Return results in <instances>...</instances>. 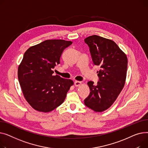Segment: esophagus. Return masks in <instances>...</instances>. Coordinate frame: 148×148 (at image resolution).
Masks as SVG:
<instances>
[{
	"label": "esophagus",
	"mask_w": 148,
	"mask_h": 148,
	"mask_svg": "<svg viewBox=\"0 0 148 148\" xmlns=\"http://www.w3.org/2000/svg\"><path fill=\"white\" fill-rule=\"evenodd\" d=\"M81 84H82L81 82H80V81H76L74 82V85H75V86H80V85H81Z\"/></svg>",
	"instance_id": "34e87169"
}]
</instances>
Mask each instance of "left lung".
<instances>
[{
    "mask_svg": "<svg viewBox=\"0 0 148 148\" xmlns=\"http://www.w3.org/2000/svg\"><path fill=\"white\" fill-rule=\"evenodd\" d=\"M90 48L93 63L99 66L97 85L89 81L91 92L84 100L86 106L95 112L106 110L115 101L125 85L127 58L116 43L103 37L92 35L84 40Z\"/></svg>",
    "mask_w": 148,
    "mask_h": 148,
    "instance_id": "1",
    "label": "left lung"
}]
</instances>
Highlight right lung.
Wrapping results in <instances>:
<instances>
[{
    "instance_id": "obj_1",
    "label": "right lung",
    "mask_w": 148,
    "mask_h": 148,
    "mask_svg": "<svg viewBox=\"0 0 148 148\" xmlns=\"http://www.w3.org/2000/svg\"><path fill=\"white\" fill-rule=\"evenodd\" d=\"M72 43L62 39L46 40L25 52L18 69L24 96L35 110L51 112L64 101L73 84L71 79L53 75L63 51Z\"/></svg>"
}]
</instances>
